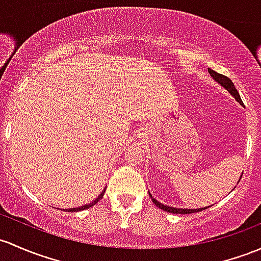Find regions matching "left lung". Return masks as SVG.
Segmentation results:
<instances>
[{
  "instance_id": "1",
  "label": "left lung",
  "mask_w": 261,
  "mask_h": 261,
  "mask_svg": "<svg viewBox=\"0 0 261 261\" xmlns=\"http://www.w3.org/2000/svg\"><path fill=\"white\" fill-rule=\"evenodd\" d=\"M208 71H209L210 75H212V77L214 78V80L217 81L218 83H219V85L223 86L224 88H225L226 91H228L229 93H230L231 96L238 100V102L243 103L242 102V98H240V96H239V92L237 91V88H235L234 83L231 82L230 78L226 77V75H224V74L218 73V72L213 71V69H210V68L208 69ZM149 197L152 198V201H153L154 204H155L156 206H158L159 209L164 210V212H168V213H173V214H192V213L201 212V210L209 208V206H206V208H200V209H178V208H173V206H168V205H164V204L159 203V201H156L155 199H154L152 195H150V193H149Z\"/></svg>"
}]
</instances>
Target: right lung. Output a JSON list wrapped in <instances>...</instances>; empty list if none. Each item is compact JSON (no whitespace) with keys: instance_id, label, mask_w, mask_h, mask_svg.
Listing matches in <instances>:
<instances>
[{"instance_id":"obj_1","label":"right lung","mask_w":261,"mask_h":261,"mask_svg":"<svg viewBox=\"0 0 261 261\" xmlns=\"http://www.w3.org/2000/svg\"><path fill=\"white\" fill-rule=\"evenodd\" d=\"M105 192H106V189L103 190L102 193H100L99 195H98V198L96 199V200H93L92 201V203H89V204H87V205H83V206H80V208H72V209H64V210H68V212H81V210H86V209H88V208H92V206L93 205H96V204L98 203V201H99V199H102L103 198V194H105Z\"/></svg>"}]
</instances>
